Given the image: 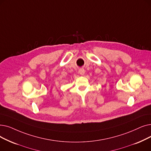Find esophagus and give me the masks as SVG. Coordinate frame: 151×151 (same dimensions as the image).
<instances>
[{
    "mask_svg": "<svg viewBox=\"0 0 151 151\" xmlns=\"http://www.w3.org/2000/svg\"><path fill=\"white\" fill-rule=\"evenodd\" d=\"M84 73H85V71L84 69H80L79 70V73L81 75H84Z\"/></svg>",
    "mask_w": 151,
    "mask_h": 151,
    "instance_id": "34e87169",
    "label": "esophagus"
}]
</instances>
